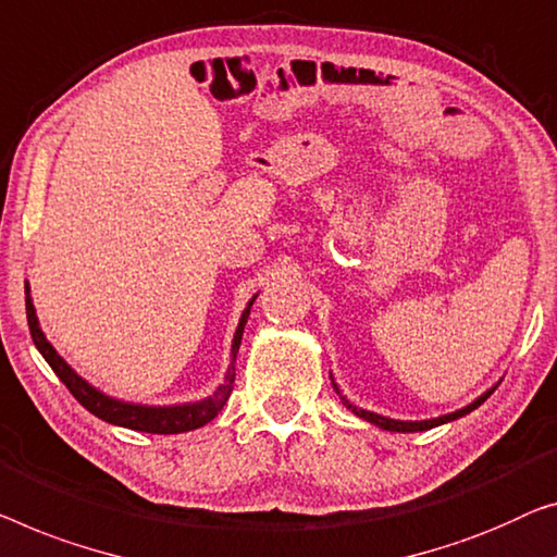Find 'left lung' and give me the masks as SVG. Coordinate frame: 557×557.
<instances>
[{
  "mask_svg": "<svg viewBox=\"0 0 557 557\" xmlns=\"http://www.w3.org/2000/svg\"><path fill=\"white\" fill-rule=\"evenodd\" d=\"M335 385V383H332ZM335 393L339 395V400H343V405H347V410H352L355 414H358V418H362V420H368V422H372V425H377V428H383V430H389V433H422V430H430V428H437V425H445V422H450V420H458V418H462V414H468V412H472L475 408H480V405H483L487 397H491L493 393H495V387H491L487 389V393H483L478 397L475 403H470L468 408H462V410H455V412H447V414H443V418H433V420H393V418H385V414H377V412H370V410H362V408H358V405H352L350 400H347V397L339 393V387L335 385Z\"/></svg>",
  "mask_w": 557,
  "mask_h": 557,
  "instance_id": "left-lung-1",
  "label": "left lung"
}]
</instances>
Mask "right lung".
I'll return each instance as SVG.
<instances>
[{"label":"right lung","instance_id":"obj_1","mask_svg":"<svg viewBox=\"0 0 557 557\" xmlns=\"http://www.w3.org/2000/svg\"><path fill=\"white\" fill-rule=\"evenodd\" d=\"M255 297L247 302L243 318H239V325L235 330L225 380H222V385L214 389L210 397H205V400H197V403H185V405H135V403L114 400V397L104 395L102 389L89 385L85 377H79L77 372L64 362V358H60V352L49 345V339L39 327L35 305H32V297H29V285L24 282V302H27V322H29L32 339H35L41 358L49 362V368L54 370V375L62 380L66 389L77 397L82 408H87L89 412L97 414L99 420L112 422V425L139 430V433H154V435H174V433H187V430H197L207 425L214 414L225 408L227 397L232 393V383H235L237 350H239V343H243V332L247 325V318H250V307L255 302Z\"/></svg>","mask_w":557,"mask_h":557}]
</instances>
